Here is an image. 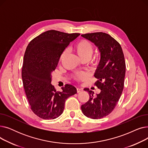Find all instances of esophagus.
Instances as JSON below:
<instances>
[{
  "label": "esophagus",
  "mask_w": 148,
  "mask_h": 148,
  "mask_svg": "<svg viewBox=\"0 0 148 148\" xmlns=\"http://www.w3.org/2000/svg\"><path fill=\"white\" fill-rule=\"evenodd\" d=\"M83 89L82 88H77V92H78V93H79V92H82V91H83Z\"/></svg>",
  "instance_id": "1"
}]
</instances>
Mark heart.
<instances>
[{"instance_id": "1", "label": "heart", "mask_w": 148, "mask_h": 148, "mask_svg": "<svg viewBox=\"0 0 148 148\" xmlns=\"http://www.w3.org/2000/svg\"><path fill=\"white\" fill-rule=\"evenodd\" d=\"M74 50L77 53L79 58L84 60H89L92 57L94 51V45L91 42L86 40H82L78 42H77L74 46ZM67 54V50H65L62 53L60 56L59 60L60 62L63 60ZM86 74L85 73H76L74 75V79L75 80H81L86 77Z\"/></svg>"}]
</instances>
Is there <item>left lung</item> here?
<instances>
[{"instance_id":"1","label":"left lung","mask_w":148,"mask_h":148,"mask_svg":"<svg viewBox=\"0 0 148 148\" xmlns=\"http://www.w3.org/2000/svg\"><path fill=\"white\" fill-rule=\"evenodd\" d=\"M82 36L94 42L101 53L99 64L94 74L95 86L101 92L94 97V92L84 88L89 95L88 102L81 107L83 114L88 118L98 119L109 114L121 96L125 75V61L120 44L103 32L83 34Z\"/></svg>"}]
</instances>
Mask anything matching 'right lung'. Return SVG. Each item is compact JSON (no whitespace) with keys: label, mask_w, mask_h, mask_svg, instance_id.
I'll return each instance as SVG.
<instances>
[{"label":"right lung","mask_w":148,"mask_h":148,"mask_svg":"<svg viewBox=\"0 0 148 148\" xmlns=\"http://www.w3.org/2000/svg\"><path fill=\"white\" fill-rule=\"evenodd\" d=\"M80 34L47 30L34 38L25 53L21 70L23 86L32 111L44 119H54L63 113L66 99L77 93L66 84L57 91L51 82V73L60 56Z\"/></svg>","instance_id":"add662e5"}]
</instances>
